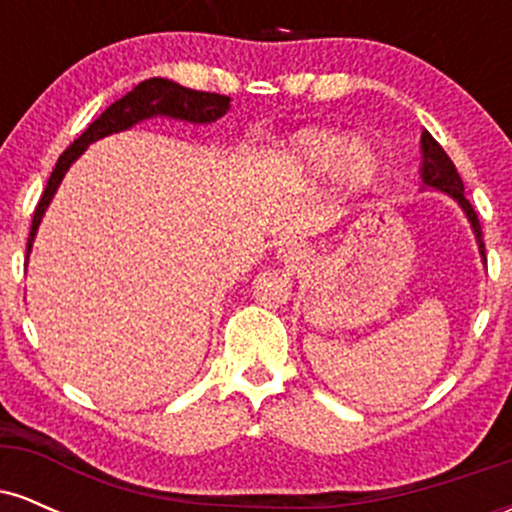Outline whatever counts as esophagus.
<instances>
[{"label":"esophagus","mask_w":512,"mask_h":512,"mask_svg":"<svg viewBox=\"0 0 512 512\" xmlns=\"http://www.w3.org/2000/svg\"><path fill=\"white\" fill-rule=\"evenodd\" d=\"M276 260L284 262L286 267L298 269V267H303V264H305V250L298 248L296 243H286V245H281L279 250H276Z\"/></svg>","instance_id":"obj_1"}]
</instances>
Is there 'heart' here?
I'll list each match as a JSON object with an SVG mask.
<instances>
[{"mask_svg": "<svg viewBox=\"0 0 512 512\" xmlns=\"http://www.w3.org/2000/svg\"><path fill=\"white\" fill-rule=\"evenodd\" d=\"M289 166L308 180L334 175L344 192L368 190L378 178L380 161L366 139H351V134L334 127H305L286 144Z\"/></svg>", "mask_w": 512, "mask_h": 512, "instance_id": "b5f03b06", "label": "heart"}]
</instances>
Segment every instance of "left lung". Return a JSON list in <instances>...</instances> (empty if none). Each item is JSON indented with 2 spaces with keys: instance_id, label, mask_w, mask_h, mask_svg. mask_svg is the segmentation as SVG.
I'll use <instances>...</instances> for the list:
<instances>
[{
  "instance_id": "left-lung-1",
  "label": "left lung",
  "mask_w": 512,
  "mask_h": 512,
  "mask_svg": "<svg viewBox=\"0 0 512 512\" xmlns=\"http://www.w3.org/2000/svg\"><path fill=\"white\" fill-rule=\"evenodd\" d=\"M419 175H421V182H424V185H421V190H436V192H440V195H448L452 202H457V207L462 209V214L467 216L469 226H472L474 238H477L481 262H484V267H486V252H484V240H481V226H479L477 214H474L472 204H469L467 197H464V185H462L460 173H457L455 163L450 161V156L443 151V146H440L436 139L426 132V129L421 132Z\"/></svg>"
}]
</instances>
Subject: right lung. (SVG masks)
Wrapping results in <instances>:
<instances>
[{
    "instance_id": "1",
    "label": "right lung",
    "mask_w": 512,
    "mask_h": 512,
    "mask_svg": "<svg viewBox=\"0 0 512 512\" xmlns=\"http://www.w3.org/2000/svg\"><path fill=\"white\" fill-rule=\"evenodd\" d=\"M228 110H231V98L228 96L192 91V88H185L168 79H158V76L134 86L127 96H122L120 101L110 105L96 122H91L86 132L60 156V161H57V166L52 170L48 180V187H45L38 207H35L31 236H28L26 264L28 257H31L35 233H38L40 221H43L57 187L62 185V178L67 175V170L72 168L76 158L88 149V144L98 142V139L103 137H110V134L125 132V129H132L134 125H139V122L151 120V117H168V120L190 122V125H211V122H216L219 117L226 115Z\"/></svg>"
}]
</instances>
